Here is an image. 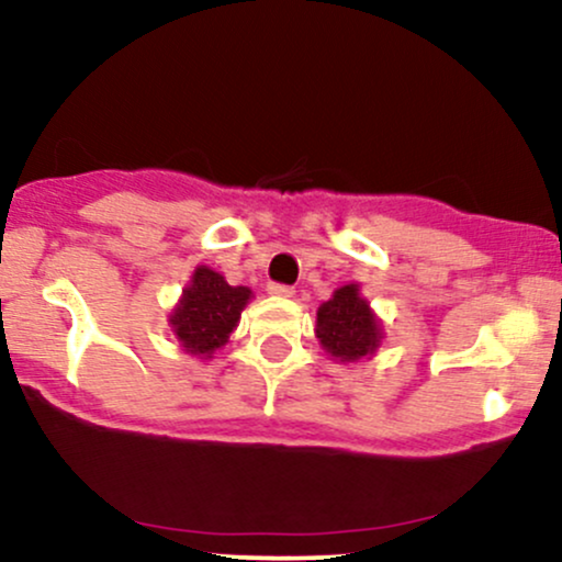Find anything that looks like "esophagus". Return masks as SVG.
Returning a JSON list of instances; mask_svg holds the SVG:
<instances>
[{
  "label": "esophagus",
  "instance_id": "obj_1",
  "mask_svg": "<svg viewBox=\"0 0 562 562\" xmlns=\"http://www.w3.org/2000/svg\"><path fill=\"white\" fill-rule=\"evenodd\" d=\"M269 293L280 295V299H293V285H282V282H269Z\"/></svg>",
  "mask_w": 562,
  "mask_h": 562
}]
</instances>
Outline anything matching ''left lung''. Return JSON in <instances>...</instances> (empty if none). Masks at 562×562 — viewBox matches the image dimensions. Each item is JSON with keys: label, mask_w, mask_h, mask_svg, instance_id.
<instances>
[{"label": "left lung", "mask_w": 562, "mask_h": 562, "mask_svg": "<svg viewBox=\"0 0 562 562\" xmlns=\"http://www.w3.org/2000/svg\"><path fill=\"white\" fill-rule=\"evenodd\" d=\"M317 335L335 359L357 362L378 348L380 325L367 301L359 299V288L344 285L319 306Z\"/></svg>", "instance_id": "8db88e82"}]
</instances>
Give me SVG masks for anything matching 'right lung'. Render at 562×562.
<instances>
[{
	"instance_id": "add662e5",
	"label": "right lung",
	"mask_w": 562,
	"mask_h": 562,
	"mask_svg": "<svg viewBox=\"0 0 562 562\" xmlns=\"http://www.w3.org/2000/svg\"><path fill=\"white\" fill-rule=\"evenodd\" d=\"M248 299V288L229 285L214 269L198 267L192 285L184 290L182 303L171 314L173 333L190 353L211 357L227 344Z\"/></svg>"
}]
</instances>
